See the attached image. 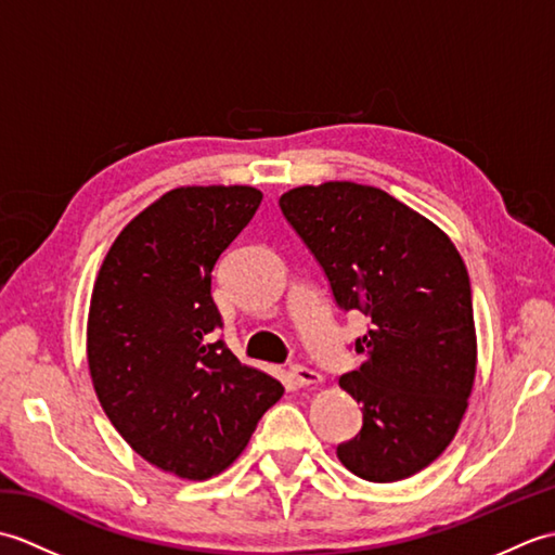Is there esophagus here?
Instances as JSON below:
<instances>
[{
	"instance_id": "esophagus-1",
	"label": "esophagus",
	"mask_w": 555,
	"mask_h": 555,
	"mask_svg": "<svg viewBox=\"0 0 555 555\" xmlns=\"http://www.w3.org/2000/svg\"><path fill=\"white\" fill-rule=\"evenodd\" d=\"M291 376H293V382H296L298 386L322 384V374L310 370V367H305V364H293V367H291Z\"/></svg>"
}]
</instances>
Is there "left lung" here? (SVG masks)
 Wrapping results in <instances>:
<instances>
[{
  "instance_id": "obj_1",
  "label": "left lung",
  "mask_w": 555,
  "mask_h": 555,
  "mask_svg": "<svg viewBox=\"0 0 555 555\" xmlns=\"http://www.w3.org/2000/svg\"><path fill=\"white\" fill-rule=\"evenodd\" d=\"M281 211L310 247L344 310L372 328L356 340L360 370L338 386L362 405V429L336 455L376 485L431 465L457 434L477 374L467 267L420 211L352 181L298 185Z\"/></svg>"
}]
</instances>
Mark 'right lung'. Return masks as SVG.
<instances>
[{"instance_id":"obj_1","label":"right lung","mask_w":555,"mask_h":555,"mask_svg":"<svg viewBox=\"0 0 555 555\" xmlns=\"http://www.w3.org/2000/svg\"><path fill=\"white\" fill-rule=\"evenodd\" d=\"M262 203L253 185H181L116 235L92 286L88 367L104 415L164 473H223L284 396L215 340L211 269Z\"/></svg>"}]
</instances>
